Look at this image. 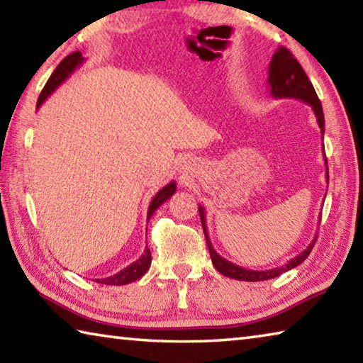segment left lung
Returning <instances> with one entry per match:
<instances>
[{"mask_svg": "<svg viewBox=\"0 0 363 363\" xmlns=\"http://www.w3.org/2000/svg\"><path fill=\"white\" fill-rule=\"evenodd\" d=\"M268 89H269V95L273 98H295V100L305 101L309 106L313 108V113L318 118V125L320 128V133L324 135V128H325V121H324V111H322V104L319 101L318 95H315V90L313 87L311 81H309L306 72L303 71L301 65L296 62V58L289 52L286 48H279L274 52V55L269 62L268 67ZM325 159V154H324ZM327 164V160H325ZM327 179H328V168H327ZM328 182V181H327ZM200 211V219H201V227L204 232V238H206V245L209 249V255L211 260H213V265L217 269V272L222 273L227 278H233L238 281H267L276 278L282 273L289 272L295 267H298L301 262H305L308 259L309 252H311L315 240L318 236H314V240L309 242L308 247L300 252L298 255H295L294 259L289 260L286 265L278 267V268H272V269H265V272H255V269H246L242 267L235 265V263L228 262L227 259H223L219 254L216 252V249L213 246V242L209 240L208 235V228H206V213H204V208L199 206Z\"/></svg>", "mask_w": 363, "mask_h": 363, "instance_id": "left-lung-1", "label": "left lung"}]
</instances>
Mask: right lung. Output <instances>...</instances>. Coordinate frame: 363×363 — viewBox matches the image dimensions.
<instances>
[{"label": "right lung", "instance_id": "right-lung-1", "mask_svg": "<svg viewBox=\"0 0 363 363\" xmlns=\"http://www.w3.org/2000/svg\"><path fill=\"white\" fill-rule=\"evenodd\" d=\"M84 63V57L81 52H72L68 57H65L63 60L60 62V65L55 68V71L52 72V76L49 77L48 84H45V87L43 89L41 95L38 98V104H36V109H39V106L48 100L49 95L54 94V90L60 85L65 79L68 76H71V72L74 71L77 67H81ZM176 192V182H169L164 186L163 189H160L157 195L152 199L149 204V209H147V220L152 217V214L155 213L157 209H159L162 204L167 201L169 196H173V194ZM150 262H152V255H150V250L149 247H146L144 250V254L138 259L136 262L131 263L127 268L121 269V272L113 274V276H108V278H101V279H95V282H100V284H108V286H123V284H130V282H133L136 279L143 278L144 274L150 267Z\"/></svg>", "mask_w": 363, "mask_h": 363}]
</instances>
